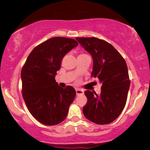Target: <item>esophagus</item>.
Here are the masks:
<instances>
[{"instance_id":"esophagus-1","label":"esophagus","mask_w":150,"mask_h":150,"mask_svg":"<svg viewBox=\"0 0 150 150\" xmlns=\"http://www.w3.org/2000/svg\"><path fill=\"white\" fill-rule=\"evenodd\" d=\"M76 94H77V96H79V95H83V94H84V91L83 90H81V89H76Z\"/></svg>"}]
</instances>
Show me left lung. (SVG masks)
Listing matches in <instances>:
<instances>
[{"mask_svg": "<svg viewBox=\"0 0 150 150\" xmlns=\"http://www.w3.org/2000/svg\"><path fill=\"white\" fill-rule=\"evenodd\" d=\"M93 60L91 76L102 83L97 95L85 91L87 103L83 108L88 120L97 124H110L117 118L126 105L130 81L122 56L108 42L96 38H76Z\"/></svg>", "mask_w": 150, "mask_h": 150, "instance_id": "left-lung-1", "label": "left lung"}]
</instances>
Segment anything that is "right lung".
Returning <instances> with one entry per match:
<instances>
[{"mask_svg": "<svg viewBox=\"0 0 150 150\" xmlns=\"http://www.w3.org/2000/svg\"><path fill=\"white\" fill-rule=\"evenodd\" d=\"M77 45L71 38H52L34 47L22 67L24 102L31 115L45 125H56L64 120L75 97V88L60 87L55 77L65 55Z\"/></svg>", "mask_w": 150, "mask_h": 150, "instance_id": "1", "label": "right lung"}]
</instances>
